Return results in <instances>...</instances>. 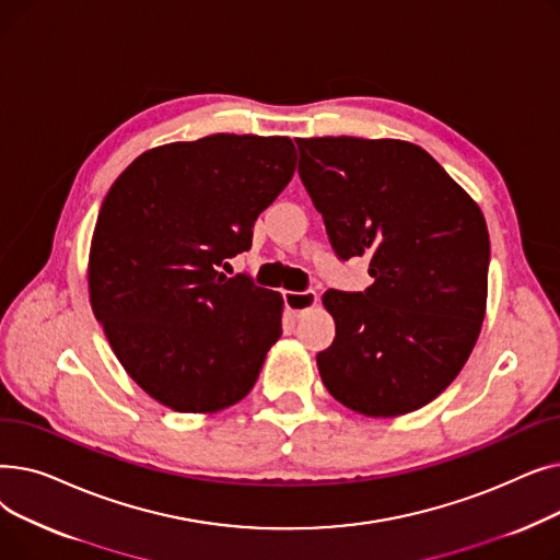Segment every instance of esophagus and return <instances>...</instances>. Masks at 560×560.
Here are the masks:
<instances>
[{"label": "esophagus", "mask_w": 560, "mask_h": 560, "mask_svg": "<svg viewBox=\"0 0 560 560\" xmlns=\"http://www.w3.org/2000/svg\"><path fill=\"white\" fill-rule=\"evenodd\" d=\"M283 302H285V308H288L292 315L302 317L304 313H308V311L317 304V295H315V290L283 292Z\"/></svg>", "instance_id": "obj_1"}]
</instances>
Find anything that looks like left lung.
Returning a JSON list of instances; mask_svg holds the SVG:
<instances>
[{
  "instance_id": "8db88e82",
  "label": "left lung",
  "mask_w": 560,
  "mask_h": 560,
  "mask_svg": "<svg viewBox=\"0 0 560 560\" xmlns=\"http://www.w3.org/2000/svg\"><path fill=\"white\" fill-rule=\"evenodd\" d=\"M300 176L340 260L370 258L363 292L327 290L336 322L317 354L327 390L370 418L418 410L463 370L488 298L479 206L422 147L298 138Z\"/></svg>"
}]
</instances>
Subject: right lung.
Returning a JSON list of instances; mask_svg holds the SVG:
<instances>
[{
	"instance_id": "obj_1",
	"label": "right lung",
	"mask_w": 560,
	"mask_h": 560,
	"mask_svg": "<svg viewBox=\"0 0 560 560\" xmlns=\"http://www.w3.org/2000/svg\"><path fill=\"white\" fill-rule=\"evenodd\" d=\"M295 154L283 136L170 142L140 154L104 197L88 260L93 313L156 401L215 413L254 388L281 336L283 300L224 270L252 247Z\"/></svg>"
}]
</instances>
